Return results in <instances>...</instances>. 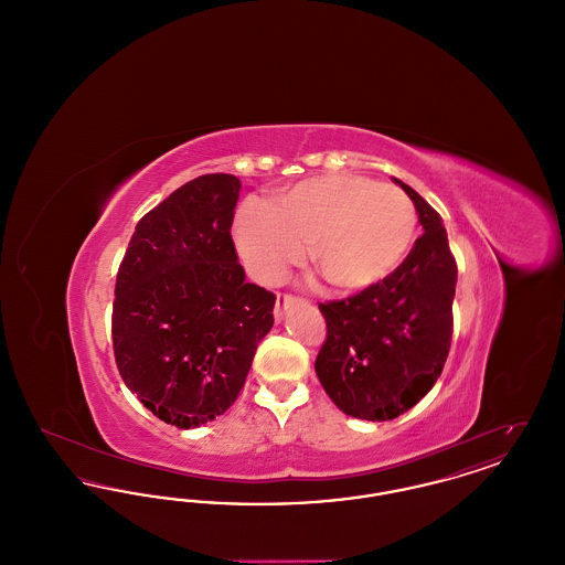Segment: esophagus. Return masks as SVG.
Listing matches in <instances>:
<instances>
[{
    "instance_id": "1",
    "label": "esophagus",
    "mask_w": 565,
    "mask_h": 565,
    "mask_svg": "<svg viewBox=\"0 0 565 565\" xmlns=\"http://www.w3.org/2000/svg\"><path fill=\"white\" fill-rule=\"evenodd\" d=\"M296 302H300V298H296L292 295H279L277 296V302H275V320L279 322L281 318H284V313H286V309L288 307H292Z\"/></svg>"
}]
</instances>
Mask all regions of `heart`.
Wrapping results in <instances>:
<instances>
[{
    "mask_svg": "<svg viewBox=\"0 0 565 565\" xmlns=\"http://www.w3.org/2000/svg\"><path fill=\"white\" fill-rule=\"evenodd\" d=\"M415 228V205L403 190L364 175H323L281 192L267 210H245L235 237L265 284L279 281L311 243V263L328 284L360 292L396 270Z\"/></svg>",
    "mask_w": 565,
    "mask_h": 565,
    "instance_id": "heart-1",
    "label": "heart"
}]
</instances>
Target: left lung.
Listing matches in <instances>:
<instances>
[{
	"mask_svg": "<svg viewBox=\"0 0 565 565\" xmlns=\"http://www.w3.org/2000/svg\"><path fill=\"white\" fill-rule=\"evenodd\" d=\"M424 235L403 265L358 295L320 302L326 341L316 373L343 413L396 419L419 403L447 362L454 334L457 265L443 217L401 180Z\"/></svg>",
	"mask_w": 565,
	"mask_h": 565,
	"instance_id": "1",
	"label": "left lung"
}]
</instances>
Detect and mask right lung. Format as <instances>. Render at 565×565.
I'll return each instance as SVG.
<instances>
[{
	"label": "right lung",
	"mask_w": 565,
	"mask_h": 565,
	"mask_svg": "<svg viewBox=\"0 0 565 565\" xmlns=\"http://www.w3.org/2000/svg\"><path fill=\"white\" fill-rule=\"evenodd\" d=\"M242 182L207 173L135 226L116 275L111 341L125 385L189 430L237 401L275 295L245 281L231 237Z\"/></svg>",
	"instance_id": "right-lung-1"
}]
</instances>
